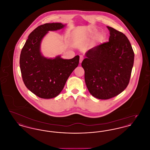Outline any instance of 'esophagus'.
<instances>
[{"mask_svg":"<svg viewBox=\"0 0 150 150\" xmlns=\"http://www.w3.org/2000/svg\"><path fill=\"white\" fill-rule=\"evenodd\" d=\"M84 59V57L83 56H80V63L81 64V62H82V61H83V60Z\"/></svg>","mask_w":150,"mask_h":150,"instance_id":"esophagus-1","label":"esophagus"}]
</instances>
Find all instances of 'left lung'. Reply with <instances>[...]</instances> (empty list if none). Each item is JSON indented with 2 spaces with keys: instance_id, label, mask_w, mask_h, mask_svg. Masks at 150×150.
<instances>
[{
  "instance_id": "obj_1",
  "label": "left lung",
  "mask_w": 150,
  "mask_h": 150,
  "mask_svg": "<svg viewBox=\"0 0 150 150\" xmlns=\"http://www.w3.org/2000/svg\"><path fill=\"white\" fill-rule=\"evenodd\" d=\"M108 42L89 50L81 66L86 86L93 97L108 100L121 93L128 85L134 53L128 38L107 26Z\"/></svg>"
}]
</instances>
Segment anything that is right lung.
<instances>
[{
    "label": "right lung",
    "instance_id": "right-lung-1",
    "mask_svg": "<svg viewBox=\"0 0 150 150\" xmlns=\"http://www.w3.org/2000/svg\"><path fill=\"white\" fill-rule=\"evenodd\" d=\"M66 24L48 23L34 30L22 49L20 66L23 83L38 97L50 99L61 92L72 72L78 67L79 56L63 59L45 57L40 51L43 38L49 31L63 29Z\"/></svg>",
    "mask_w": 150,
    "mask_h": 150
}]
</instances>
